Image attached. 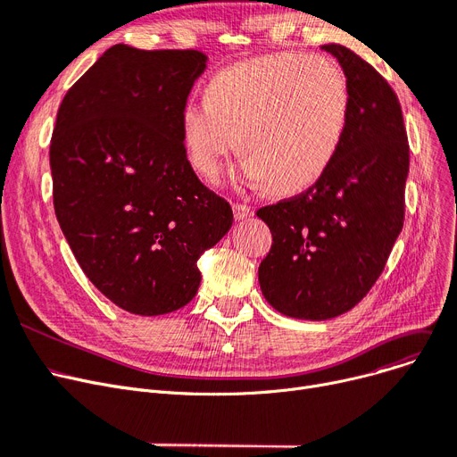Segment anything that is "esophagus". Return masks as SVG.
I'll return each mask as SVG.
<instances>
[{"instance_id": "obj_1", "label": "esophagus", "mask_w": 457, "mask_h": 457, "mask_svg": "<svg viewBox=\"0 0 457 457\" xmlns=\"http://www.w3.org/2000/svg\"><path fill=\"white\" fill-rule=\"evenodd\" d=\"M253 214V209L245 205V204H233V216L235 220H245V218H250Z\"/></svg>"}]
</instances>
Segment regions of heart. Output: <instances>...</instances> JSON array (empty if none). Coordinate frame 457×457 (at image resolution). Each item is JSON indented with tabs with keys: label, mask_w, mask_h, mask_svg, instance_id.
Instances as JSON below:
<instances>
[{
	"label": "heart",
	"mask_w": 457,
	"mask_h": 457,
	"mask_svg": "<svg viewBox=\"0 0 457 457\" xmlns=\"http://www.w3.org/2000/svg\"><path fill=\"white\" fill-rule=\"evenodd\" d=\"M349 112L347 78L330 57L276 52L214 74L207 101L183 106L181 136L200 175H216L237 137L245 179L289 195L328 171Z\"/></svg>",
	"instance_id": "heart-1"
}]
</instances>
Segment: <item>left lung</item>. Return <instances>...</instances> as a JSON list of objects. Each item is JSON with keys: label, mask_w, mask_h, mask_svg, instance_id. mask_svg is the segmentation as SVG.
I'll list each match as a JSON object with an SVG mask.
<instances>
[{"label": "left lung", "mask_w": 457, "mask_h": 457, "mask_svg": "<svg viewBox=\"0 0 457 457\" xmlns=\"http://www.w3.org/2000/svg\"><path fill=\"white\" fill-rule=\"evenodd\" d=\"M349 123L332 166L306 192L257 216L272 233L260 265L267 303L287 317L323 321L359 304L381 276L405 220L409 142L398 96L342 45Z\"/></svg>", "instance_id": "obj_1"}]
</instances>
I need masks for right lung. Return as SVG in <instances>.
I'll return each instance as SVG.
<instances>
[{"instance_id":"add662e5","label":"right lung","mask_w":457,"mask_h":457,"mask_svg":"<svg viewBox=\"0 0 457 457\" xmlns=\"http://www.w3.org/2000/svg\"><path fill=\"white\" fill-rule=\"evenodd\" d=\"M200 50L108 48L59 106L50 144L54 209L93 286L136 315L183 308L200 255L229 231V204L194 173L181 110Z\"/></svg>"}]
</instances>
